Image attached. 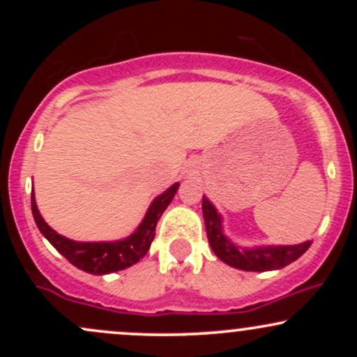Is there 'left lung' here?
Masks as SVG:
<instances>
[{"mask_svg":"<svg viewBox=\"0 0 357 357\" xmlns=\"http://www.w3.org/2000/svg\"><path fill=\"white\" fill-rule=\"evenodd\" d=\"M202 208L208 241H210L213 252L230 267L247 270V272H267V270L284 268L285 265L292 264L298 257L304 255L312 245V241H304L298 245L240 248L225 236L220 213L216 211V208L206 196H203Z\"/></svg>","mask_w":357,"mask_h":357,"instance_id":"8db88e82","label":"left lung"}]
</instances>
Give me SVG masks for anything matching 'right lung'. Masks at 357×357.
<instances>
[{"label": "right lung", "instance_id": "obj_1", "mask_svg": "<svg viewBox=\"0 0 357 357\" xmlns=\"http://www.w3.org/2000/svg\"><path fill=\"white\" fill-rule=\"evenodd\" d=\"M178 188L179 183H174L162 195H159L151 203L149 210H147L137 230L127 238L117 241H73L59 235L53 228L48 227L47 221L40 215L33 192H31V213H33L35 223L38 230L42 231V235L72 265L84 270V272L92 273V275H105V273L119 272V270L130 267L146 255L154 240L158 220L161 218L167 204L173 202Z\"/></svg>", "mask_w": 357, "mask_h": 357}]
</instances>
